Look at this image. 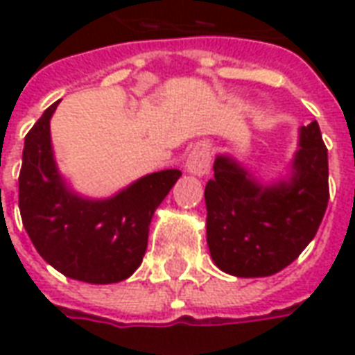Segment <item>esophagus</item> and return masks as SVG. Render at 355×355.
<instances>
[{"instance_id": "esophagus-1", "label": "esophagus", "mask_w": 355, "mask_h": 355, "mask_svg": "<svg viewBox=\"0 0 355 355\" xmlns=\"http://www.w3.org/2000/svg\"><path fill=\"white\" fill-rule=\"evenodd\" d=\"M209 167H211V150H209L207 144H196L188 154L186 169L192 175L203 177L209 173Z\"/></svg>"}]
</instances>
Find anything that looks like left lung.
I'll list each match as a JSON object with an SVG mask.
<instances>
[{"label": "left lung", "instance_id": "left-lung-1", "mask_svg": "<svg viewBox=\"0 0 355 355\" xmlns=\"http://www.w3.org/2000/svg\"><path fill=\"white\" fill-rule=\"evenodd\" d=\"M213 169L205 205L216 266L238 277H264L297 261L329 203L327 146L318 121L300 129L289 182L262 186L226 155L216 157Z\"/></svg>", "mask_w": 355, "mask_h": 355}]
</instances>
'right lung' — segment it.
I'll list each match as a JSON object with an SVG mask.
<instances>
[{
	"mask_svg": "<svg viewBox=\"0 0 355 355\" xmlns=\"http://www.w3.org/2000/svg\"><path fill=\"white\" fill-rule=\"evenodd\" d=\"M51 104L28 131L19 175V209L32 243L72 279L117 283L140 266L154 211L180 178L165 169L139 178L110 200H85L68 190L51 148Z\"/></svg>",
	"mask_w": 355,
	"mask_h": 355,
	"instance_id": "1",
	"label": "right lung"
}]
</instances>
